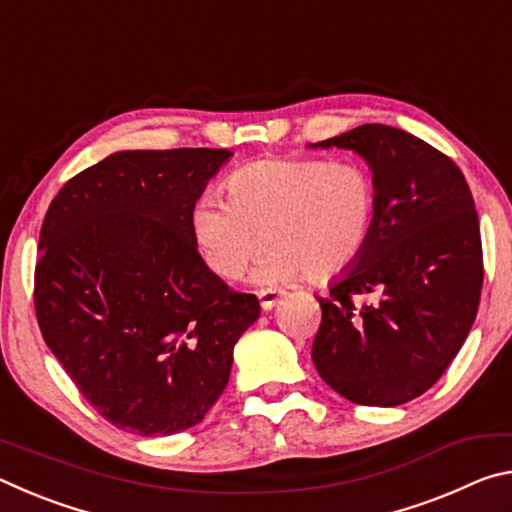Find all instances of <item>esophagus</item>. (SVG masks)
<instances>
[{
	"mask_svg": "<svg viewBox=\"0 0 512 512\" xmlns=\"http://www.w3.org/2000/svg\"><path fill=\"white\" fill-rule=\"evenodd\" d=\"M282 296H284V291H280V289H264V291H259V293H257L259 305H262V309H264V311L273 309V307L277 305V300H280Z\"/></svg>",
	"mask_w": 512,
	"mask_h": 512,
	"instance_id": "34e87169",
	"label": "esophagus"
}]
</instances>
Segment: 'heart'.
<instances>
[{"label":"heart","mask_w":512,"mask_h":512,"mask_svg":"<svg viewBox=\"0 0 512 512\" xmlns=\"http://www.w3.org/2000/svg\"><path fill=\"white\" fill-rule=\"evenodd\" d=\"M228 201L205 194L192 210V237L203 262L223 280H237L257 253V280L287 282L305 273L329 280L363 255L375 221L368 171L345 160L275 158L232 171Z\"/></svg>","instance_id":"heart-1"}]
</instances>
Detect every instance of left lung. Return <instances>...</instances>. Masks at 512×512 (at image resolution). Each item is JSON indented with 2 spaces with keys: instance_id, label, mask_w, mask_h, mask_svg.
<instances>
[{
  "instance_id": "left-lung-1",
  "label": "left lung",
  "mask_w": 512,
  "mask_h": 512,
  "mask_svg": "<svg viewBox=\"0 0 512 512\" xmlns=\"http://www.w3.org/2000/svg\"><path fill=\"white\" fill-rule=\"evenodd\" d=\"M372 171L375 221L357 264L325 298L311 359L363 406H400L443 377L474 325L483 284L479 216L461 169L420 137L363 124L311 144Z\"/></svg>"
}]
</instances>
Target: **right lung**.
I'll list each match as a JSON object with an SVG mask.
<instances>
[{
    "label": "right lung",
    "instance_id": "add662e5",
    "mask_svg": "<svg viewBox=\"0 0 512 512\" xmlns=\"http://www.w3.org/2000/svg\"><path fill=\"white\" fill-rule=\"evenodd\" d=\"M230 155L119 151L49 205L33 289L42 339L119 429L171 436L201 422L259 318L253 293L207 268L189 225Z\"/></svg>",
    "mask_w": 512,
    "mask_h": 512
}]
</instances>
